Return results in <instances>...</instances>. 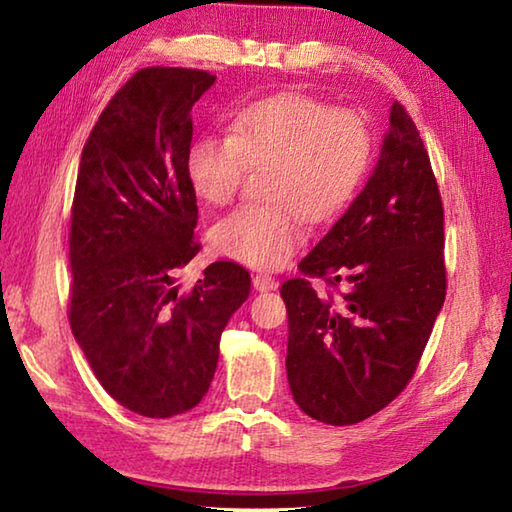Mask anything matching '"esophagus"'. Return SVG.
I'll return each instance as SVG.
<instances>
[{
    "instance_id": "34e87169",
    "label": "esophagus",
    "mask_w": 512,
    "mask_h": 512,
    "mask_svg": "<svg viewBox=\"0 0 512 512\" xmlns=\"http://www.w3.org/2000/svg\"><path fill=\"white\" fill-rule=\"evenodd\" d=\"M253 287H255L257 291H273V289L277 287V282H275V277H271V275L257 273V275L253 277Z\"/></svg>"
}]
</instances>
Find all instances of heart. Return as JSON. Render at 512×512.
I'll use <instances>...</instances> for the list:
<instances>
[{
  "instance_id": "obj_1",
  "label": "heart",
  "mask_w": 512,
  "mask_h": 512,
  "mask_svg": "<svg viewBox=\"0 0 512 512\" xmlns=\"http://www.w3.org/2000/svg\"><path fill=\"white\" fill-rule=\"evenodd\" d=\"M375 155L363 115L305 94H275L235 112L225 135L189 144L185 167L196 196L230 203L248 169L266 167V201L246 203L214 223L221 255L255 268L282 266L305 241L311 223L334 219L359 192Z\"/></svg>"
}]
</instances>
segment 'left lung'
I'll use <instances>...</instances> for the list:
<instances>
[{
	"instance_id": "8db88e82",
	"label": "left lung",
	"mask_w": 512,
	"mask_h": 512,
	"mask_svg": "<svg viewBox=\"0 0 512 512\" xmlns=\"http://www.w3.org/2000/svg\"><path fill=\"white\" fill-rule=\"evenodd\" d=\"M443 201L402 103L377 167L332 230L282 284L293 400L325 424H357L409 384L447 293ZM311 276L344 291L318 297Z\"/></svg>"
}]
</instances>
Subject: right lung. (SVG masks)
<instances>
[{"label":"right lung","instance_id":"obj_1","mask_svg":"<svg viewBox=\"0 0 512 512\" xmlns=\"http://www.w3.org/2000/svg\"><path fill=\"white\" fill-rule=\"evenodd\" d=\"M205 69L144 67L119 88L83 146L69 228V325L106 393L146 418L203 400L221 332L250 293L235 262H214L189 293L196 192L185 158Z\"/></svg>","mask_w":512,"mask_h":512}]
</instances>
